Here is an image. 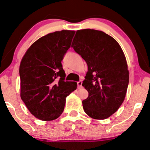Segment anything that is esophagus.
<instances>
[{"instance_id": "34e87169", "label": "esophagus", "mask_w": 150, "mask_h": 150, "mask_svg": "<svg viewBox=\"0 0 150 150\" xmlns=\"http://www.w3.org/2000/svg\"><path fill=\"white\" fill-rule=\"evenodd\" d=\"M77 88H78V89L82 88V81H79V82H77Z\"/></svg>"}]
</instances>
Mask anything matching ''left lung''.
<instances>
[{
  "mask_svg": "<svg viewBox=\"0 0 150 150\" xmlns=\"http://www.w3.org/2000/svg\"><path fill=\"white\" fill-rule=\"evenodd\" d=\"M71 47L88 66L82 86L89 96L82 101L83 109L95 120L108 118L122 105L129 85L123 50L110 35L89 28L77 30Z\"/></svg>",
  "mask_w": 150,
  "mask_h": 150,
  "instance_id": "obj_1",
  "label": "left lung"
}]
</instances>
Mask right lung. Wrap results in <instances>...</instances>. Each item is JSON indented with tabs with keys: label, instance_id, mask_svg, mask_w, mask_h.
Segmentation results:
<instances>
[{
	"label": "right lung",
	"instance_id": "right-lung-1",
	"mask_svg": "<svg viewBox=\"0 0 150 150\" xmlns=\"http://www.w3.org/2000/svg\"><path fill=\"white\" fill-rule=\"evenodd\" d=\"M75 32L62 30L42 36L23 55L19 66L20 96L30 112L42 121L62 114L66 98L77 82H65L61 61Z\"/></svg>",
	"mask_w": 150,
	"mask_h": 150
}]
</instances>
